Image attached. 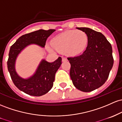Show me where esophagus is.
I'll use <instances>...</instances> for the list:
<instances>
[{
  "label": "esophagus",
  "instance_id": "esophagus-1",
  "mask_svg": "<svg viewBox=\"0 0 122 122\" xmlns=\"http://www.w3.org/2000/svg\"><path fill=\"white\" fill-rule=\"evenodd\" d=\"M67 61V59L66 58V57H62V61Z\"/></svg>",
  "mask_w": 122,
  "mask_h": 122
}]
</instances>
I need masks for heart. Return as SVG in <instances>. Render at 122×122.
<instances>
[{"instance_id":"heart-1","label":"heart","mask_w":122,"mask_h":122,"mask_svg":"<svg viewBox=\"0 0 122 122\" xmlns=\"http://www.w3.org/2000/svg\"><path fill=\"white\" fill-rule=\"evenodd\" d=\"M87 41V36L84 31L70 30L56 36L53 39L52 44H48L46 46L50 51H65L68 55L76 56L85 50Z\"/></svg>"}]
</instances>
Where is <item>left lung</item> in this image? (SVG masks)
I'll list each match as a JSON object with an SVG mask.
<instances>
[{"instance_id": "8db88e82", "label": "left lung", "mask_w": 122, "mask_h": 122, "mask_svg": "<svg viewBox=\"0 0 122 122\" xmlns=\"http://www.w3.org/2000/svg\"><path fill=\"white\" fill-rule=\"evenodd\" d=\"M87 36L86 49L80 55L68 57L70 75L76 89L84 92L96 89L105 82L113 65L111 44L102 33L87 28H76Z\"/></svg>"}]
</instances>
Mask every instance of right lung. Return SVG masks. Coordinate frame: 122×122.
<instances>
[{
  "instance_id": "1",
  "label": "right lung",
  "mask_w": 122,
  "mask_h": 122,
  "mask_svg": "<svg viewBox=\"0 0 122 122\" xmlns=\"http://www.w3.org/2000/svg\"><path fill=\"white\" fill-rule=\"evenodd\" d=\"M55 31L40 29L20 36L10 49L7 68L13 83L17 88L25 93L33 96H41L51 89L55 80V76L61 64V57L54 62L42 60L35 73L28 79H24L18 75L15 68L17 57L26 46L36 44L44 47L47 38Z\"/></svg>"
}]
</instances>
